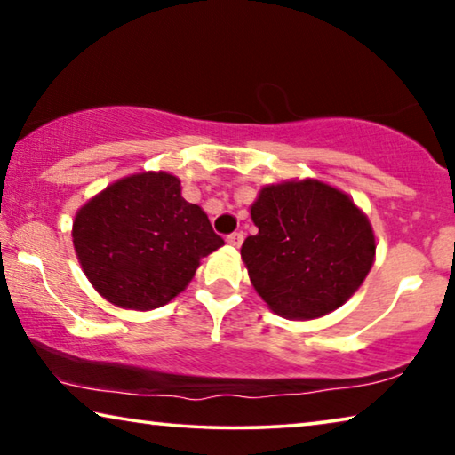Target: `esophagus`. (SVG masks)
Instances as JSON below:
<instances>
[{"instance_id":"34e87169","label":"esophagus","mask_w":455,"mask_h":455,"mask_svg":"<svg viewBox=\"0 0 455 455\" xmlns=\"http://www.w3.org/2000/svg\"><path fill=\"white\" fill-rule=\"evenodd\" d=\"M227 243L233 246V249H238V246L243 244V233H233L227 236Z\"/></svg>"}]
</instances>
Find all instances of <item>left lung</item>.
<instances>
[{
  "instance_id": "1",
  "label": "left lung",
  "mask_w": 455,
  "mask_h": 455,
  "mask_svg": "<svg viewBox=\"0 0 455 455\" xmlns=\"http://www.w3.org/2000/svg\"><path fill=\"white\" fill-rule=\"evenodd\" d=\"M259 228L241 249L259 297L284 319L329 315L355 295L375 263V233L349 195L317 179L260 188Z\"/></svg>"
}]
</instances>
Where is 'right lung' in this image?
<instances>
[{"mask_svg": "<svg viewBox=\"0 0 455 455\" xmlns=\"http://www.w3.org/2000/svg\"><path fill=\"white\" fill-rule=\"evenodd\" d=\"M72 238L84 275L120 309L150 311L188 287L200 259L225 241L206 212L182 198L180 180L164 171L120 179L74 217Z\"/></svg>", "mask_w": 455, "mask_h": 455, "instance_id": "1", "label": "right lung"}]
</instances>
